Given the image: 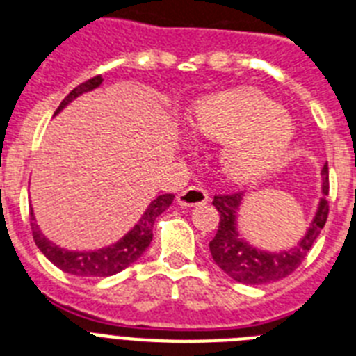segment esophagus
Segmentation results:
<instances>
[{"label": "esophagus", "instance_id": "esophagus-1", "mask_svg": "<svg viewBox=\"0 0 356 356\" xmlns=\"http://www.w3.org/2000/svg\"><path fill=\"white\" fill-rule=\"evenodd\" d=\"M208 201V192L199 186H190L177 195V204L181 207H199Z\"/></svg>", "mask_w": 356, "mask_h": 356}]
</instances>
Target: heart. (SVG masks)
<instances>
[{"label": "heart", "instance_id": "b5f03b06", "mask_svg": "<svg viewBox=\"0 0 356 356\" xmlns=\"http://www.w3.org/2000/svg\"><path fill=\"white\" fill-rule=\"evenodd\" d=\"M195 131L228 138L225 172L236 181H254L276 166L294 138V122L276 102L256 91L208 97L188 111Z\"/></svg>", "mask_w": 356, "mask_h": 356}]
</instances>
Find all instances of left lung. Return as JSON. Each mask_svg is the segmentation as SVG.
<instances>
[{
  "label": "left lung",
  "mask_w": 356,
  "mask_h": 356,
  "mask_svg": "<svg viewBox=\"0 0 356 356\" xmlns=\"http://www.w3.org/2000/svg\"><path fill=\"white\" fill-rule=\"evenodd\" d=\"M329 170L327 164L322 170V197L318 201L314 218L307 230L294 247L282 250H265L250 243L239 232V210L243 207V193L216 195L213 207L219 212V227L213 239L208 243L213 261L227 276L245 285H263L278 282L300 267L313 243L322 232L327 221L329 204Z\"/></svg>",
  "instance_id": "left-lung-1"
}]
</instances>
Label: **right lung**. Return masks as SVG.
I'll return each instance as SVG.
<instances>
[{"mask_svg":"<svg viewBox=\"0 0 356 356\" xmlns=\"http://www.w3.org/2000/svg\"><path fill=\"white\" fill-rule=\"evenodd\" d=\"M102 82L104 78L98 74V76L91 78L88 82L80 83L78 88H74L67 97L63 98L62 104L54 111V117L62 109L67 108L74 98L82 97L83 93H91V91L100 88ZM173 197H175L173 193L157 195L148 204V208L144 210V213L131 230H128L115 243L102 248H95V250H69V248H63L54 243V241H51L38 227L36 216H34L33 204H31L33 238L43 256L63 273L74 274V276H113V274L120 273L126 267H129L131 263L137 261L146 252V248L149 247L153 239V223L172 204Z\"/></svg>","mask_w":356,"mask_h":356,"instance_id":"1","label":"right lung"}]
</instances>
